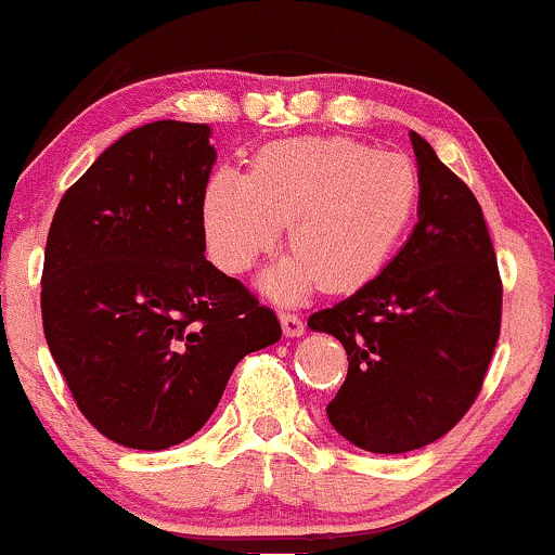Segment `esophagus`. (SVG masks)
Returning a JSON list of instances; mask_svg holds the SVG:
<instances>
[{"mask_svg":"<svg viewBox=\"0 0 555 555\" xmlns=\"http://www.w3.org/2000/svg\"><path fill=\"white\" fill-rule=\"evenodd\" d=\"M280 325H283V333L288 335V338H298V335H304V325L301 317L296 314V311H280Z\"/></svg>","mask_w":555,"mask_h":555,"instance_id":"34e87169","label":"esophagus"}]
</instances>
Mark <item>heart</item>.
Segmentation results:
<instances>
[{
  "label": "heart",
  "instance_id": "obj_1",
  "mask_svg": "<svg viewBox=\"0 0 555 555\" xmlns=\"http://www.w3.org/2000/svg\"><path fill=\"white\" fill-rule=\"evenodd\" d=\"M420 172L406 154L353 139H288L259 149L248 176L207 178L202 220L217 264L246 272L275 248L283 222L294 257L267 278L275 298L317 285L346 294L375 280L412 222Z\"/></svg>",
  "mask_w": 555,
  "mask_h": 555
}]
</instances>
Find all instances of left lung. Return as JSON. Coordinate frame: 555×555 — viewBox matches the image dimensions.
Here are the masks:
<instances>
[{"instance_id":"left-lung-1","label":"left lung","mask_w":555,"mask_h":555,"mask_svg":"<svg viewBox=\"0 0 555 555\" xmlns=\"http://www.w3.org/2000/svg\"><path fill=\"white\" fill-rule=\"evenodd\" d=\"M420 222L383 272L309 317L348 353L330 425L372 453L435 443L482 390L501 335L503 283L482 207L433 146L412 133Z\"/></svg>"}]
</instances>
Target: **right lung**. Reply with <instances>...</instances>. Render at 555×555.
<instances>
[{"mask_svg": "<svg viewBox=\"0 0 555 555\" xmlns=\"http://www.w3.org/2000/svg\"><path fill=\"white\" fill-rule=\"evenodd\" d=\"M209 128L157 120L115 141L62 196L41 320L80 414L104 438L165 451L196 435L278 314L204 257Z\"/></svg>", "mask_w": 555, "mask_h": 555, "instance_id": "add662e5", "label": "right lung"}]
</instances>
